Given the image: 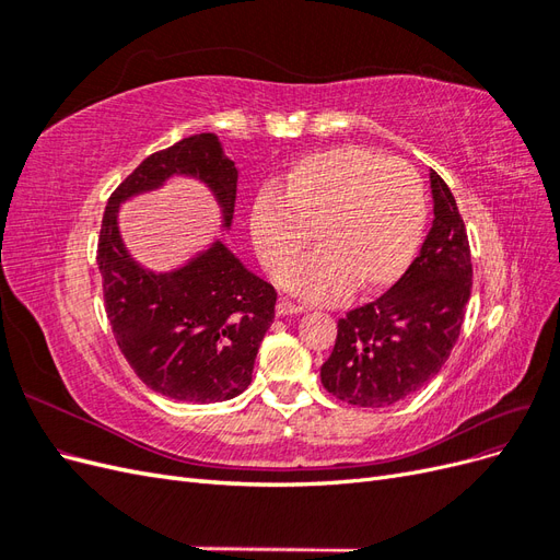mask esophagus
Instances as JSON below:
<instances>
[{
	"instance_id": "1",
	"label": "esophagus",
	"mask_w": 560,
	"mask_h": 560,
	"mask_svg": "<svg viewBox=\"0 0 560 560\" xmlns=\"http://www.w3.org/2000/svg\"><path fill=\"white\" fill-rule=\"evenodd\" d=\"M306 308L303 306H296V303H292V301H280L278 303V308H276V313H278V317H284V315H299V313H303Z\"/></svg>"
}]
</instances>
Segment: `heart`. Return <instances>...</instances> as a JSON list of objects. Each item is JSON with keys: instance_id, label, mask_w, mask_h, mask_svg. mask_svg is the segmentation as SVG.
Returning <instances> with one entry per match:
<instances>
[{"instance_id": "obj_1", "label": "heart", "mask_w": 560, "mask_h": 560, "mask_svg": "<svg viewBox=\"0 0 560 560\" xmlns=\"http://www.w3.org/2000/svg\"><path fill=\"white\" fill-rule=\"evenodd\" d=\"M425 189L409 163L364 147H334L287 171L280 194L252 206V245L266 270H278L308 245L315 252L278 273V284L306 301H334L393 284L418 249Z\"/></svg>"}]
</instances>
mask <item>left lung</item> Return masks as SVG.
I'll return each instance as SVG.
<instances>
[{
	"label": "left lung",
	"mask_w": 560,
	"mask_h": 560,
	"mask_svg": "<svg viewBox=\"0 0 560 560\" xmlns=\"http://www.w3.org/2000/svg\"><path fill=\"white\" fill-rule=\"evenodd\" d=\"M432 229L406 273L376 301L338 319L319 378L327 393L383 409L425 387L460 336L471 294L467 231L446 182L430 171Z\"/></svg>",
	"instance_id": "left-lung-1"
}]
</instances>
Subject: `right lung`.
Instances as JSON below:
<instances>
[{"instance_id":"right-lung-1","label":"right lung","mask_w":560,"mask_h":560,"mask_svg":"<svg viewBox=\"0 0 560 560\" xmlns=\"http://www.w3.org/2000/svg\"><path fill=\"white\" fill-rule=\"evenodd\" d=\"M171 177L206 184L222 212V229H231L238 171L214 132L151 154L118 184L105 208L97 241L105 308L118 348L147 387L177 401H226L252 383L278 294L219 238L165 273L132 259L118 231V210Z\"/></svg>"}]
</instances>
